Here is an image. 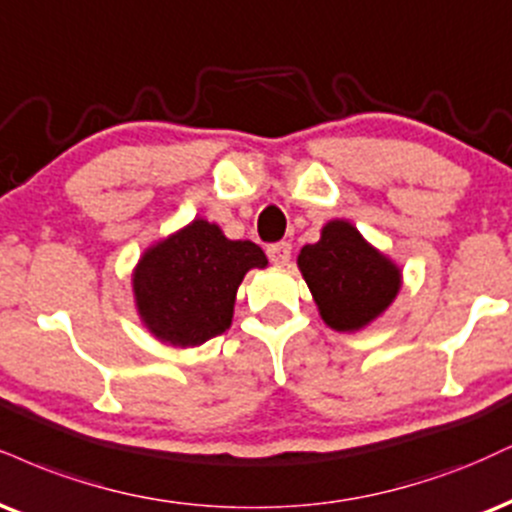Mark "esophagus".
<instances>
[{
    "label": "esophagus",
    "instance_id": "obj_1",
    "mask_svg": "<svg viewBox=\"0 0 512 512\" xmlns=\"http://www.w3.org/2000/svg\"><path fill=\"white\" fill-rule=\"evenodd\" d=\"M291 250V243H274L267 248V255L276 267H286V264L291 262Z\"/></svg>",
    "mask_w": 512,
    "mask_h": 512
}]
</instances>
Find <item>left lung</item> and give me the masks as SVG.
Wrapping results in <instances>:
<instances>
[{"mask_svg": "<svg viewBox=\"0 0 512 512\" xmlns=\"http://www.w3.org/2000/svg\"><path fill=\"white\" fill-rule=\"evenodd\" d=\"M298 269L324 324L348 334L384 315L403 283L398 264L346 219L329 221L317 243L300 250Z\"/></svg>", "mask_w": 512, "mask_h": 512, "instance_id": "left-lung-1", "label": "left lung"}]
</instances>
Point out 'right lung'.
<instances>
[{"label": "right lung", "mask_w": 512, "mask_h": 512, "mask_svg": "<svg viewBox=\"0 0 512 512\" xmlns=\"http://www.w3.org/2000/svg\"><path fill=\"white\" fill-rule=\"evenodd\" d=\"M255 267H267L260 245L231 240L212 221L193 219L150 245L135 264L140 322L169 346H202L229 329L240 281Z\"/></svg>", "instance_id": "right-lung-1"}]
</instances>
